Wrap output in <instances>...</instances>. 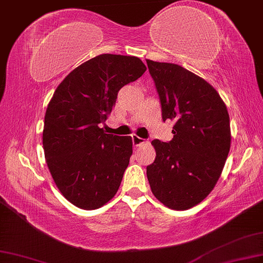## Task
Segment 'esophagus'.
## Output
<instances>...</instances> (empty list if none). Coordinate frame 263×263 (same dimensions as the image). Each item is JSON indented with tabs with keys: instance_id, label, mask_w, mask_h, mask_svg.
I'll list each match as a JSON object with an SVG mask.
<instances>
[{
	"instance_id": "esophagus-1",
	"label": "esophagus",
	"mask_w": 263,
	"mask_h": 263,
	"mask_svg": "<svg viewBox=\"0 0 263 263\" xmlns=\"http://www.w3.org/2000/svg\"><path fill=\"white\" fill-rule=\"evenodd\" d=\"M132 139H133V143H134V145H136V147L145 143V141L142 139V137H139L137 135H133Z\"/></svg>"
}]
</instances>
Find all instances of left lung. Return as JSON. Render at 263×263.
<instances>
[{"label": "left lung", "instance_id": "left-lung-1", "mask_svg": "<svg viewBox=\"0 0 263 263\" xmlns=\"http://www.w3.org/2000/svg\"><path fill=\"white\" fill-rule=\"evenodd\" d=\"M162 119L174 121L171 142L152 141L156 157L147 167L154 196L174 211L203 201L219 181L232 134L226 103L212 84L174 63L147 60Z\"/></svg>", "mask_w": 263, "mask_h": 263}]
</instances>
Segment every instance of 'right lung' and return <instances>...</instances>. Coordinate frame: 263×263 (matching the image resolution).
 <instances>
[{"mask_svg": "<svg viewBox=\"0 0 263 263\" xmlns=\"http://www.w3.org/2000/svg\"><path fill=\"white\" fill-rule=\"evenodd\" d=\"M145 70L135 56L102 54L75 68L56 88L44 115V157L56 187L76 207L101 208L118 193L133 141L100 127L121 88Z\"/></svg>", "mask_w": 263, "mask_h": 263, "instance_id": "1", "label": "right lung"}]
</instances>
